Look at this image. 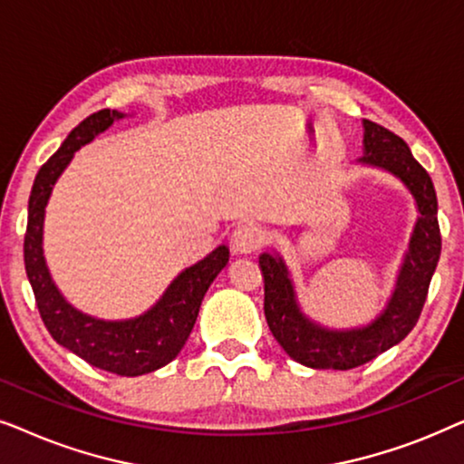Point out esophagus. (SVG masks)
Masks as SVG:
<instances>
[{
    "mask_svg": "<svg viewBox=\"0 0 464 464\" xmlns=\"http://www.w3.org/2000/svg\"><path fill=\"white\" fill-rule=\"evenodd\" d=\"M266 238L264 230L256 224H240L234 227L232 237H230V245L234 253H253L262 246Z\"/></svg>",
    "mask_w": 464,
    "mask_h": 464,
    "instance_id": "obj_1",
    "label": "esophagus"
}]
</instances>
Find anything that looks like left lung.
Returning a JSON list of instances; mask_svg holds the SVG:
<instances>
[{"label":"left lung","instance_id":"obj_1","mask_svg":"<svg viewBox=\"0 0 464 464\" xmlns=\"http://www.w3.org/2000/svg\"><path fill=\"white\" fill-rule=\"evenodd\" d=\"M361 167L380 169L399 179L416 202L418 219L408 251L399 266L395 289L376 319L359 327L334 329L304 313L297 302L289 266L278 251H264V314L283 351L313 370H353L399 344L422 313L429 283L440 262L441 234L437 224V194L433 181L395 132L363 120Z\"/></svg>","mask_w":464,"mask_h":464}]
</instances>
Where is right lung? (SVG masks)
<instances>
[{
	"label": "right lung",
	"mask_w": 464,
	"mask_h": 464,
	"mask_svg": "<svg viewBox=\"0 0 464 464\" xmlns=\"http://www.w3.org/2000/svg\"><path fill=\"white\" fill-rule=\"evenodd\" d=\"M126 116L130 113L118 110H101L88 116L69 132L59 151L35 175L24 234V270L44 325L61 346L99 370L118 376H143L160 370L179 354L192 334L202 297L215 276L226 268L230 249L219 245L205 259L181 270L154 306L130 319H99L75 308L61 294L44 257V219L50 194L75 151Z\"/></svg>",
	"instance_id": "right-lung-1"
}]
</instances>
